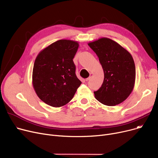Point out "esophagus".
Masks as SVG:
<instances>
[{
    "mask_svg": "<svg viewBox=\"0 0 158 158\" xmlns=\"http://www.w3.org/2000/svg\"><path fill=\"white\" fill-rule=\"evenodd\" d=\"M92 76H93V73H89V77H88L87 79H86V81H88L91 79V77H92Z\"/></svg>",
    "mask_w": 158,
    "mask_h": 158,
    "instance_id": "obj_1",
    "label": "esophagus"
}]
</instances>
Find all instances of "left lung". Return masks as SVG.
Listing matches in <instances>:
<instances>
[{
	"label": "left lung",
	"instance_id": "1",
	"mask_svg": "<svg viewBox=\"0 0 158 158\" xmlns=\"http://www.w3.org/2000/svg\"><path fill=\"white\" fill-rule=\"evenodd\" d=\"M88 45L97 55L104 73L101 87L94 92L95 98L109 106L122 103L135 86L133 58L126 48L107 38H99L88 43Z\"/></svg>",
	"mask_w": 158,
	"mask_h": 158
}]
</instances>
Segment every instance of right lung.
<instances>
[{"mask_svg":"<svg viewBox=\"0 0 158 158\" xmlns=\"http://www.w3.org/2000/svg\"><path fill=\"white\" fill-rule=\"evenodd\" d=\"M78 47L77 41L60 40L38 54L33 66L32 86L45 104L55 107L66 105L81 85L73 61Z\"/></svg>","mask_w":158,"mask_h":158,"instance_id":"obj_1","label":"right lung"}]
</instances>
